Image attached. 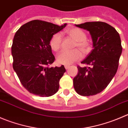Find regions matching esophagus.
I'll return each mask as SVG.
<instances>
[{
	"mask_svg": "<svg viewBox=\"0 0 128 128\" xmlns=\"http://www.w3.org/2000/svg\"><path fill=\"white\" fill-rule=\"evenodd\" d=\"M64 67H65L66 69H68L69 68H70V66H69V65H65V66H64Z\"/></svg>",
	"mask_w": 128,
	"mask_h": 128,
	"instance_id": "1",
	"label": "esophagus"
}]
</instances>
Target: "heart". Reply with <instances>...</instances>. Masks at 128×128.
Listing matches in <instances>:
<instances>
[{
	"instance_id": "heart-1",
	"label": "heart",
	"mask_w": 128,
	"mask_h": 128,
	"mask_svg": "<svg viewBox=\"0 0 128 128\" xmlns=\"http://www.w3.org/2000/svg\"><path fill=\"white\" fill-rule=\"evenodd\" d=\"M66 32L69 36L76 40L74 48H78L84 54L89 52L90 49L88 42L86 40L87 36L84 31L77 27L69 28ZM62 37L60 33H56L52 36L50 40V46L54 51H58L61 48ZM82 58V53L79 49H75L72 50H63L57 56V62L59 64L69 65Z\"/></svg>"
}]
</instances>
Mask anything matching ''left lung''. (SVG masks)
<instances>
[{"label": "left lung", "instance_id": "left-lung-1", "mask_svg": "<svg viewBox=\"0 0 128 128\" xmlns=\"http://www.w3.org/2000/svg\"><path fill=\"white\" fill-rule=\"evenodd\" d=\"M75 26L89 31L93 49L81 62L88 67L78 66L79 72L73 79V85L80 95H95L108 86L117 72L122 49L121 38L116 30L106 22H88Z\"/></svg>", "mask_w": 128, "mask_h": 128}]
</instances>
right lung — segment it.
<instances>
[{"label": "right lung", "mask_w": 128, "mask_h": 128, "mask_svg": "<svg viewBox=\"0 0 128 128\" xmlns=\"http://www.w3.org/2000/svg\"><path fill=\"white\" fill-rule=\"evenodd\" d=\"M34 20L21 26L13 39L11 52L13 68L21 84L29 92L49 97L58 91L59 80L66 72L63 65L49 67L55 57L50 40L66 26Z\"/></svg>", "instance_id": "add662e5"}]
</instances>
